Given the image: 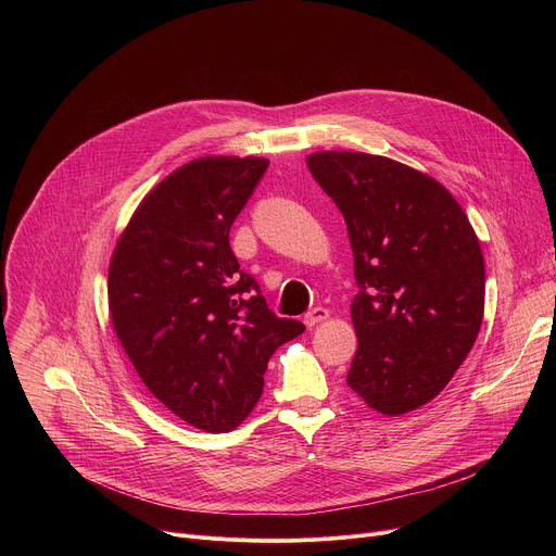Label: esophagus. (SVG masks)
Segmentation results:
<instances>
[{"instance_id":"obj_1","label":"esophagus","mask_w":556,"mask_h":556,"mask_svg":"<svg viewBox=\"0 0 556 556\" xmlns=\"http://www.w3.org/2000/svg\"><path fill=\"white\" fill-rule=\"evenodd\" d=\"M328 316H330V312L326 309V307H312L305 316H303V324L307 326V328H314L316 324H321V321H326L328 319Z\"/></svg>"}]
</instances>
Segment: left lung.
Listing matches in <instances>:
<instances>
[{
  "mask_svg": "<svg viewBox=\"0 0 556 556\" xmlns=\"http://www.w3.org/2000/svg\"><path fill=\"white\" fill-rule=\"evenodd\" d=\"M305 163L343 213L354 253L348 384L378 414H409L446 387L480 334L478 235L438 180L391 157L316 151Z\"/></svg>",
  "mask_w": 556,
  "mask_h": 556,
  "instance_id": "left-lung-1",
  "label": "left lung"
}]
</instances>
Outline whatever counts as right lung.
I'll return each instance as SVG.
<instances>
[{
    "instance_id": "add662e5",
    "label": "right lung",
    "mask_w": 556,
    "mask_h": 556,
    "mask_svg": "<svg viewBox=\"0 0 556 556\" xmlns=\"http://www.w3.org/2000/svg\"><path fill=\"white\" fill-rule=\"evenodd\" d=\"M266 157L206 155L153 187L118 237L108 275L114 332L147 389L195 429L240 427L275 350L305 326L268 309L228 230Z\"/></svg>"
}]
</instances>
